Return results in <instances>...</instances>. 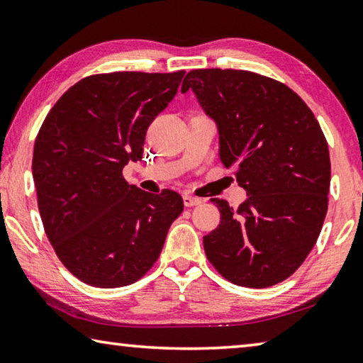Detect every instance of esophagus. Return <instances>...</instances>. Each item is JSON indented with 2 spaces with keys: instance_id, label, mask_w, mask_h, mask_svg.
I'll return each mask as SVG.
<instances>
[{
  "instance_id": "34e87169",
  "label": "esophagus",
  "mask_w": 363,
  "mask_h": 363,
  "mask_svg": "<svg viewBox=\"0 0 363 363\" xmlns=\"http://www.w3.org/2000/svg\"><path fill=\"white\" fill-rule=\"evenodd\" d=\"M182 199H184V205H186L187 208H190V206H196V205H200V203H201V200H200V199H196V196H194V195H189V194L184 195Z\"/></svg>"
}]
</instances>
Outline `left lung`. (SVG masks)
Listing matches in <instances>:
<instances>
[{
	"label": "left lung",
	"instance_id": "left-lung-1",
	"mask_svg": "<svg viewBox=\"0 0 363 363\" xmlns=\"http://www.w3.org/2000/svg\"><path fill=\"white\" fill-rule=\"evenodd\" d=\"M219 133V158L248 199H211L220 224L203 237L206 257L232 284L266 288L294 274L314 248L328 210V144L312 110L286 84L247 70L187 73Z\"/></svg>",
	"mask_w": 363,
	"mask_h": 363
}]
</instances>
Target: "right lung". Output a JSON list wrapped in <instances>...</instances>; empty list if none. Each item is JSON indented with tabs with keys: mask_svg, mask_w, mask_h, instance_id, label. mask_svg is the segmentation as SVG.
I'll list each match as a JSON object with an SVG mask.
<instances>
[{
	"mask_svg": "<svg viewBox=\"0 0 363 363\" xmlns=\"http://www.w3.org/2000/svg\"><path fill=\"white\" fill-rule=\"evenodd\" d=\"M184 73L86 77L43 121L32 162L38 210L60 262L84 284L139 280L184 210L177 192L153 195L123 177L130 160L143 158L147 128L173 101Z\"/></svg>",
	"mask_w": 363,
	"mask_h": 363,
	"instance_id": "add662e5",
	"label": "right lung"
}]
</instances>
